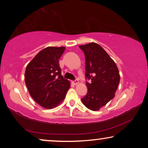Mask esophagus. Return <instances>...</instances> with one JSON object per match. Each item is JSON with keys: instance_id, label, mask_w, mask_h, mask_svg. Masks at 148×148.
Instances as JSON below:
<instances>
[{"instance_id": "1", "label": "esophagus", "mask_w": 148, "mask_h": 148, "mask_svg": "<svg viewBox=\"0 0 148 148\" xmlns=\"http://www.w3.org/2000/svg\"><path fill=\"white\" fill-rule=\"evenodd\" d=\"M72 84H74V85H77V84H79V81H78V79H76V80L73 81Z\"/></svg>"}]
</instances>
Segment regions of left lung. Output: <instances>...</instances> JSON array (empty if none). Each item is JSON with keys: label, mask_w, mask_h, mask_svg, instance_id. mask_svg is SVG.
I'll return each instance as SVG.
<instances>
[{"label": "left lung", "mask_w": 148, "mask_h": 148, "mask_svg": "<svg viewBox=\"0 0 148 148\" xmlns=\"http://www.w3.org/2000/svg\"><path fill=\"white\" fill-rule=\"evenodd\" d=\"M79 47L86 57V77L91 80L86 82L88 93L82 101L90 110H99L114 98L120 82L119 69L99 44L91 42Z\"/></svg>", "instance_id": "obj_1"}]
</instances>
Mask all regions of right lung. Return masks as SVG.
I'll return each instance as SVG.
<instances>
[{
	"instance_id": "obj_1",
	"label": "right lung",
	"mask_w": 148,
	"mask_h": 148,
	"mask_svg": "<svg viewBox=\"0 0 148 148\" xmlns=\"http://www.w3.org/2000/svg\"><path fill=\"white\" fill-rule=\"evenodd\" d=\"M64 50L65 47L44 48L26 67L25 82L30 96L45 108L57 106L70 88V82L62 76L58 63Z\"/></svg>"
}]
</instances>
